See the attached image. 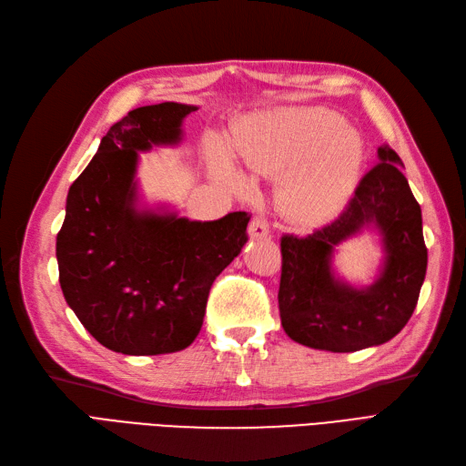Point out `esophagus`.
I'll list each match as a JSON object with an SVG mask.
<instances>
[{"label": "esophagus", "instance_id": "1", "mask_svg": "<svg viewBox=\"0 0 466 466\" xmlns=\"http://www.w3.org/2000/svg\"><path fill=\"white\" fill-rule=\"evenodd\" d=\"M248 232H249V238H256V240H259V238H266L269 234V224L264 218H254L252 222H249Z\"/></svg>", "mask_w": 466, "mask_h": 466}]
</instances>
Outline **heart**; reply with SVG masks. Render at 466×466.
<instances>
[{
  "label": "heart",
  "instance_id": "obj_1",
  "mask_svg": "<svg viewBox=\"0 0 466 466\" xmlns=\"http://www.w3.org/2000/svg\"><path fill=\"white\" fill-rule=\"evenodd\" d=\"M234 151L249 169L276 177L305 169L285 185L279 207L299 228L332 220L352 193L360 147L342 117L327 110H297L248 119L234 137ZM214 173L240 187V177L224 153L214 151Z\"/></svg>",
  "mask_w": 466,
  "mask_h": 466
}]
</instances>
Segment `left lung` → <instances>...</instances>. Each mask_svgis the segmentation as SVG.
Masks as SVG:
<instances>
[{"instance_id": "obj_1", "label": "left lung", "mask_w": 466, "mask_h": 466, "mask_svg": "<svg viewBox=\"0 0 466 466\" xmlns=\"http://www.w3.org/2000/svg\"><path fill=\"white\" fill-rule=\"evenodd\" d=\"M378 163L358 183L340 217L305 238H281L279 315L288 337L309 349L356 352L378 347L408 325L427 271L421 207L400 155L378 147ZM364 229L380 236L377 281L354 289L331 268L334 249Z\"/></svg>"}]
</instances>
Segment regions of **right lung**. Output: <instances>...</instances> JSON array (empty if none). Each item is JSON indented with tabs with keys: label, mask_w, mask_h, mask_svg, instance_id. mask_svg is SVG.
Returning <instances> with one entry per match:
<instances>
[{
	"label": "right lung",
	"mask_w": 466,
	"mask_h": 466,
	"mask_svg": "<svg viewBox=\"0 0 466 466\" xmlns=\"http://www.w3.org/2000/svg\"><path fill=\"white\" fill-rule=\"evenodd\" d=\"M197 106L163 102L127 112L70 185L56 236L68 307L102 347L169 354L197 339L208 293L248 242L246 212L200 222L139 207V153L183 139Z\"/></svg>",
	"instance_id": "right-lung-1"
}]
</instances>
